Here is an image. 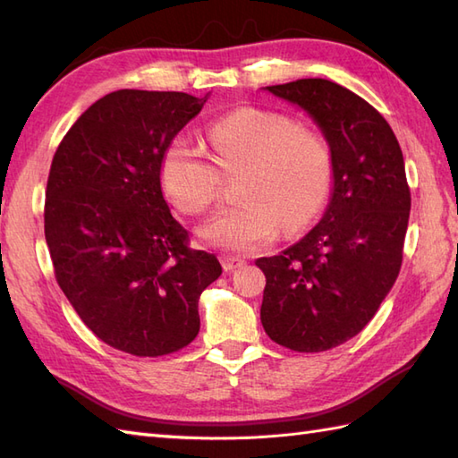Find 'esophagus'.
Wrapping results in <instances>:
<instances>
[{
  "label": "esophagus",
  "mask_w": 458,
  "mask_h": 458,
  "mask_svg": "<svg viewBox=\"0 0 458 458\" xmlns=\"http://www.w3.org/2000/svg\"><path fill=\"white\" fill-rule=\"evenodd\" d=\"M244 264H246V261L242 259V258H236V256H224V258H222V267H224V271H234V269L242 267Z\"/></svg>",
  "instance_id": "34e87169"
}]
</instances>
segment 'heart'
Here are the masks:
<instances>
[{
	"instance_id": "b5f03b06",
	"label": "heart",
	"mask_w": 458,
	"mask_h": 458,
	"mask_svg": "<svg viewBox=\"0 0 458 458\" xmlns=\"http://www.w3.org/2000/svg\"><path fill=\"white\" fill-rule=\"evenodd\" d=\"M210 157L187 135H174L159 161V182L174 208L199 216L220 197L222 177H234L236 207L199 230L214 248L251 251L277 236L309 228L333 187V155L313 130L284 114L242 108L208 128Z\"/></svg>"
}]
</instances>
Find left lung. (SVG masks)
Listing matches in <instances>:
<instances>
[{
	"instance_id": "obj_1",
	"label": "left lung",
	"mask_w": 458,
	"mask_h": 458,
	"mask_svg": "<svg viewBox=\"0 0 458 458\" xmlns=\"http://www.w3.org/2000/svg\"><path fill=\"white\" fill-rule=\"evenodd\" d=\"M307 110L333 155L323 220L284 254L259 258L261 325L295 352H325L356 336L400 274L411 192L390 123L344 86L301 79L267 86Z\"/></svg>"
}]
</instances>
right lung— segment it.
Wrapping results in <instances>:
<instances>
[{
	"label": "right lung",
	"mask_w": 458,
	"mask_h": 458,
	"mask_svg": "<svg viewBox=\"0 0 458 458\" xmlns=\"http://www.w3.org/2000/svg\"><path fill=\"white\" fill-rule=\"evenodd\" d=\"M207 96L106 94L66 131L48 171L45 238L56 284L102 343L140 358L197 338L199 297L222 274L216 256L191 248L159 182L165 145Z\"/></svg>",
	"instance_id": "right-lung-1"
}]
</instances>
